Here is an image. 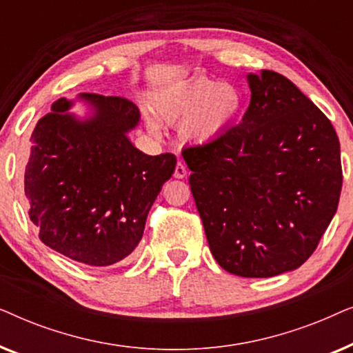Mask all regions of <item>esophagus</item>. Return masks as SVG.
<instances>
[{
    "label": "esophagus",
    "instance_id": "esophagus-1",
    "mask_svg": "<svg viewBox=\"0 0 353 353\" xmlns=\"http://www.w3.org/2000/svg\"><path fill=\"white\" fill-rule=\"evenodd\" d=\"M188 175V168L183 162H178L176 167H175V173H173V176L175 178H185Z\"/></svg>",
    "mask_w": 353,
    "mask_h": 353
}]
</instances>
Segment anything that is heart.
<instances>
[{
  "label": "heart",
  "instance_id": "b5f03b06",
  "mask_svg": "<svg viewBox=\"0 0 353 353\" xmlns=\"http://www.w3.org/2000/svg\"><path fill=\"white\" fill-rule=\"evenodd\" d=\"M152 105L162 122L178 123L183 120L180 133L186 141L207 144L223 137L238 122L243 112V96L233 85L196 77L157 93ZM146 125L152 134H159L152 117H146Z\"/></svg>",
  "mask_w": 353,
  "mask_h": 353
}]
</instances>
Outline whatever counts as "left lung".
<instances>
[{
    "label": "left lung",
    "mask_w": 353,
    "mask_h": 353,
    "mask_svg": "<svg viewBox=\"0 0 353 353\" xmlns=\"http://www.w3.org/2000/svg\"><path fill=\"white\" fill-rule=\"evenodd\" d=\"M248 83L243 120L181 156L220 267L272 278L301 267L331 223L342 188L341 146L326 115L286 77L250 72Z\"/></svg>",
    "instance_id": "8db88e82"
}]
</instances>
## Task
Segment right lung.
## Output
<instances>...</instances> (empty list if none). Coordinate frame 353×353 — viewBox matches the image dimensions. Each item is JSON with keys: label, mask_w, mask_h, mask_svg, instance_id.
<instances>
[{"label": "right lung", "mask_w": 353, "mask_h": 353, "mask_svg": "<svg viewBox=\"0 0 353 353\" xmlns=\"http://www.w3.org/2000/svg\"><path fill=\"white\" fill-rule=\"evenodd\" d=\"M77 102L83 116L70 110ZM139 120L132 101L94 93L57 99L38 120L23 185L28 215L48 248L90 267L133 252L176 165L173 154L134 148L128 133Z\"/></svg>", "instance_id": "1"}]
</instances>
